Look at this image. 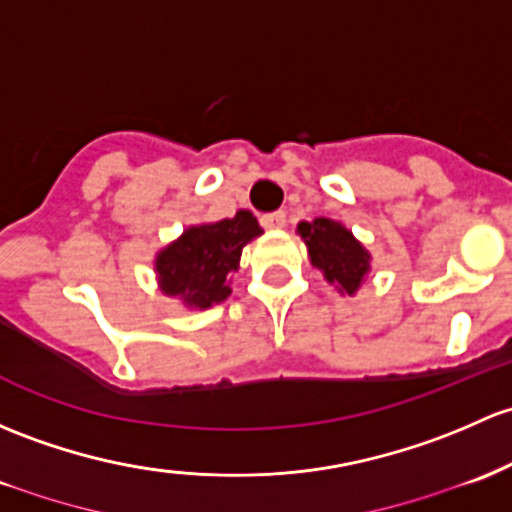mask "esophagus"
Instances as JSON below:
<instances>
[{
	"label": "esophagus",
	"mask_w": 512,
	"mask_h": 512,
	"mask_svg": "<svg viewBox=\"0 0 512 512\" xmlns=\"http://www.w3.org/2000/svg\"><path fill=\"white\" fill-rule=\"evenodd\" d=\"M260 223L265 225L267 230H279V228H284V225H287V213H284V211L267 213V215H262Z\"/></svg>",
	"instance_id": "1"
}]
</instances>
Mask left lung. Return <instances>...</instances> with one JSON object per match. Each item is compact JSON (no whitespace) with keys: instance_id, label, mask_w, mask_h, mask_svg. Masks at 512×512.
<instances>
[{"instance_id":"obj_1","label":"left lung","mask_w":512,"mask_h":512,"mask_svg":"<svg viewBox=\"0 0 512 512\" xmlns=\"http://www.w3.org/2000/svg\"><path fill=\"white\" fill-rule=\"evenodd\" d=\"M297 235L304 240L311 267L343 297H355L370 274V252L343 223L331 218L301 220Z\"/></svg>"}]
</instances>
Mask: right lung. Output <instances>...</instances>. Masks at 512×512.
<instances>
[{
    "label": "right lung",
    "mask_w": 512,
    "mask_h": 512,
    "mask_svg": "<svg viewBox=\"0 0 512 512\" xmlns=\"http://www.w3.org/2000/svg\"><path fill=\"white\" fill-rule=\"evenodd\" d=\"M262 228L250 211L215 223L188 225L154 257L159 292L186 309H211L230 297V277L238 272L242 247L260 238Z\"/></svg>",
    "instance_id": "add662e5"
}]
</instances>
